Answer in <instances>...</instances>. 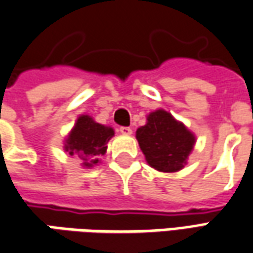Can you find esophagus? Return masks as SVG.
<instances>
[{
  "mask_svg": "<svg viewBox=\"0 0 253 253\" xmlns=\"http://www.w3.org/2000/svg\"><path fill=\"white\" fill-rule=\"evenodd\" d=\"M120 132H121L123 135H132V129H130L129 126H121V128H120Z\"/></svg>",
  "mask_w": 253,
  "mask_h": 253,
  "instance_id": "esophagus-1",
  "label": "esophagus"
}]
</instances>
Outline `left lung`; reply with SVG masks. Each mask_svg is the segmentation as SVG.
<instances>
[{
  "label": "left lung",
  "instance_id": "obj_1",
  "mask_svg": "<svg viewBox=\"0 0 253 253\" xmlns=\"http://www.w3.org/2000/svg\"><path fill=\"white\" fill-rule=\"evenodd\" d=\"M136 139L147 164L164 173L182 169L196 141L184 124L162 109L147 116L146 125L136 130Z\"/></svg>",
  "mask_w": 253,
  "mask_h": 253
}]
</instances>
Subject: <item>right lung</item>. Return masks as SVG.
<instances>
[{
  "label": "right lung",
  "mask_w": 253,
  "mask_h": 253,
  "mask_svg": "<svg viewBox=\"0 0 253 253\" xmlns=\"http://www.w3.org/2000/svg\"><path fill=\"white\" fill-rule=\"evenodd\" d=\"M114 136L110 126L95 123L89 116H80L73 129L65 140V151L69 155H76L84 168H92L101 164L102 155L106 154L107 143Z\"/></svg>",
  "instance_id": "obj_1"
}]
</instances>
